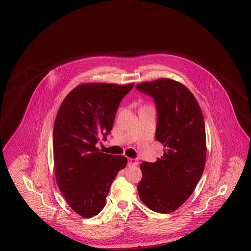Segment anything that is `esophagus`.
Segmentation results:
<instances>
[{"mask_svg": "<svg viewBox=\"0 0 251 251\" xmlns=\"http://www.w3.org/2000/svg\"><path fill=\"white\" fill-rule=\"evenodd\" d=\"M138 161L136 159H132V158H128V166L129 167H136L138 166Z\"/></svg>", "mask_w": 251, "mask_h": 251, "instance_id": "34e87169", "label": "esophagus"}]
</instances>
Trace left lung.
Wrapping results in <instances>:
<instances>
[{
	"instance_id": "obj_1",
	"label": "left lung",
	"mask_w": 251,
	"mask_h": 251,
	"mask_svg": "<svg viewBox=\"0 0 251 251\" xmlns=\"http://www.w3.org/2000/svg\"><path fill=\"white\" fill-rule=\"evenodd\" d=\"M135 88L154 100L155 139L165 148L156 162L141 164L137 190L147 207L168 214L187 201L201 178L206 161L202 112L191 91L179 82L163 78Z\"/></svg>"
}]
</instances>
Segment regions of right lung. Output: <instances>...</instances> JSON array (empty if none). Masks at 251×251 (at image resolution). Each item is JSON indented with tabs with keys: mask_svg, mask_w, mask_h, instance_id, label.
<instances>
[{
	"mask_svg": "<svg viewBox=\"0 0 251 251\" xmlns=\"http://www.w3.org/2000/svg\"><path fill=\"white\" fill-rule=\"evenodd\" d=\"M133 84H84L75 87L60 106L52 147L56 181L70 207L83 217L98 215L106 204L124 156L100 152L96 144L112 130L121 100Z\"/></svg>",
	"mask_w": 251,
	"mask_h": 251,
	"instance_id": "right-lung-1",
	"label": "right lung"
}]
</instances>
